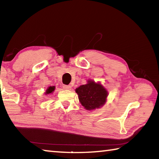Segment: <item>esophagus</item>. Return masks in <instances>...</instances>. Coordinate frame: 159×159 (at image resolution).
I'll return each mask as SVG.
<instances>
[{"label":"esophagus","mask_w":159,"mask_h":159,"mask_svg":"<svg viewBox=\"0 0 159 159\" xmlns=\"http://www.w3.org/2000/svg\"><path fill=\"white\" fill-rule=\"evenodd\" d=\"M63 88L64 90H71V85H63Z\"/></svg>","instance_id":"34e87169"}]
</instances>
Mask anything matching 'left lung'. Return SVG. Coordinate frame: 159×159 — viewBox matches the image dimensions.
<instances>
[{"label": "left lung", "instance_id": "obj_1", "mask_svg": "<svg viewBox=\"0 0 159 159\" xmlns=\"http://www.w3.org/2000/svg\"><path fill=\"white\" fill-rule=\"evenodd\" d=\"M75 90L81 105L88 111L104 106L109 95L108 91L100 82L96 83L93 80H88L86 84L80 85Z\"/></svg>", "mask_w": 159, "mask_h": 159}]
</instances>
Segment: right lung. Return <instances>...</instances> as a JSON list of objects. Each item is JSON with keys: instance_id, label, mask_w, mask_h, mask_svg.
Returning a JSON list of instances; mask_svg holds the SVG:
<instances>
[{"instance_id": "add662e5", "label": "right lung", "mask_w": 159, "mask_h": 159, "mask_svg": "<svg viewBox=\"0 0 159 159\" xmlns=\"http://www.w3.org/2000/svg\"><path fill=\"white\" fill-rule=\"evenodd\" d=\"M55 89V86H50L47 88V90H45V95H49V94H52Z\"/></svg>"}]
</instances>
